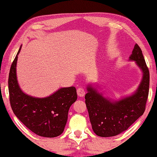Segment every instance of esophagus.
<instances>
[{"mask_svg": "<svg viewBox=\"0 0 157 157\" xmlns=\"http://www.w3.org/2000/svg\"><path fill=\"white\" fill-rule=\"evenodd\" d=\"M77 93H78V95L79 96V97H82L85 95V90L84 88H79L78 90H77Z\"/></svg>", "mask_w": 157, "mask_h": 157, "instance_id": "obj_1", "label": "esophagus"}]
</instances>
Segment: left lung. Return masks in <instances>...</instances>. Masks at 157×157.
I'll use <instances>...</instances> for the list:
<instances>
[{"label":"left lung","mask_w":157,"mask_h":157,"mask_svg":"<svg viewBox=\"0 0 157 157\" xmlns=\"http://www.w3.org/2000/svg\"><path fill=\"white\" fill-rule=\"evenodd\" d=\"M129 61H136L143 76L138 89L132 95L119 101L106 98L91 84L85 96L90 121L95 134L101 137H111L128 129L146 109L149 92L150 73L140 46L136 44Z\"/></svg>","instance_id":"obj_1"}]
</instances>
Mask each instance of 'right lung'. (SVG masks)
Returning a JSON list of instances; mask_svg holds the SVG:
<instances>
[{
	"label": "right lung",
	"mask_w": 157,
	"mask_h": 157,
	"mask_svg": "<svg viewBox=\"0 0 157 157\" xmlns=\"http://www.w3.org/2000/svg\"><path fill=\"white\" fill-rule=\"evenodd\" d=\"M21 46L13 61L9 75V101L14 114L36 134L55 138L64 131L70 106L78 98L74 86L61 88L45 98L25 94L17 79L16 66Z\"/></svg>",
	"instance_id": "add662e5"
}]
</instances>
